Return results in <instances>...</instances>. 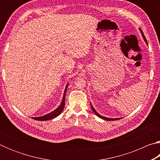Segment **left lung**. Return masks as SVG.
Here are the masks:
<instances>
[{
  "label": "left lung",
  "instance_id": "left-lung-1",
  "mask_svg": "<svg viewBox=\"0 0 160 160\" xmlns=\"http://www.w3.org/2000/svg\"><path fill=\"white\" fill-rule=\"evenodd\" d=\"M140 32H141V33H142V37H143V39H145V42L147 43V40H146V38H145V35H144V34H143V32H142V29H140ZM90 106H91V108H92V111L94 112V113H95V114L98 116V117H99V118H102V119H104V120H106V121H115V120H118V119H120V118H107V117H104V116H101L100 114H99L98 113H97L96 111H95V109H94V107H92V105L91 104H90Z\"/></svg>",
  "mask_w": 160,
  "mask_h": 160
}]
</instances>
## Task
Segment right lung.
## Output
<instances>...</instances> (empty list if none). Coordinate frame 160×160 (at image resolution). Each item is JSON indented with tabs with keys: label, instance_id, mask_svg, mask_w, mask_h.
I'll return each mask as SVG.
<instances>
[{
	"label": "right lung",
	"instance_id": "obj_1",
	"mask_svg": "<svg viewBox=\"0 0 160 160\" xmlns=\"http://www.w3.org/2000/svg\"><path fill=\"white\" fill-rule=\"evenodd\" d=\"M68 85L66 86V90L64 91V94H63V100H62V102L60 106H59L57 109L56 110H54L53 112H52L50 113H48L47 115H44L43 116H40V117H35L33 118L34 120H37V121H47V120H50V119H52L53 118L56 117L58 115H60L61 112H63V110L64 109L65 107V99H66V90H67V88Z\"/></svg>",
	"mask_w": 160,
	"mask_h": 160
}]
</instances>
